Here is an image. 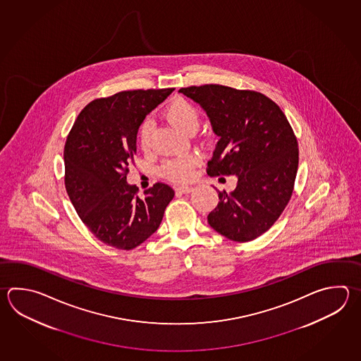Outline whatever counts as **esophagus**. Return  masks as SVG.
Listing matches in <instances>:
<instances>
[{"mask_svg": "<svg viewBox=\"0 0 361 361\" xmlns=\"http://www.w3.org/2000/svg\"><path fill=\"white\" fill-rule=\"evenodd\" d=\"M176 190L177 192L188 194V192H192V186H188V185H181V186H178V188H177Z\"/></svg>", "mask_w": 361, "mask_h": 361, "instance_id": "34e87169", "label": "esophagus"}]
</instances>
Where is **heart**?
I'll return each mask as SVG.
<instances>
[{
    "label": "heart",
    "mask_w": 361,
    "mask_h": 361,
    "mask_svg": "<svg viewBox=\"0 0 361 361\" xmlns=\"http://www.w3.org/2000/svg\"><path fill=\"white\" fill-rule=\"evenodd\" d=\"M166 116L169 121L180 128L183 133H189L197 130L199 126V111L190 102L185 99H175L166 109ZM153 122L145 119L139 130V141L144 150H147L152 144ZM198 158L195 155H183L171 158L163 164V175L175 181L189 180L192 175V169L197 166Z\"/></svg>",
    "instance_id": "1"
}]
</instances>
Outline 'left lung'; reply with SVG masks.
Segmentation results:
<instances>
[{"label": "left lung", "mask_w": 361, "mask_h": 361, "mask_svg": "<svg viewBox=\"0 0 361 361\" xmlns=\"http://www.w3.org/2000/svg\"><path fill=\"white\" fill-rule=\"evenodd\" d=\"M206 111L219 141L208 175H235L233 192H219L208 224L221 235L250 242L288 204L298 169V144L287 117L264 94L221 85L180 89Z\"/></svg>", "instance_id": "8db88e82"}]
</instances>
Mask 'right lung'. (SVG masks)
Returning <instances> with one entry per match:
<instances>
[{"label": "right lung", "mask_w": 361, "mask_h": 361, "mask_svg": "<svg viewBox=\"0 0 361 361\" xmlns=\"http://www.w3.org/2000/svg\"><path fill=\"white\" fill-rule=\"evenodd\" d=\"M173 89L135 90L83 108L64 147L66 189L80 219L103 243L133 250L153 235L175 192L157 183L139 198L127 183L141 123Z\"/></svg>", "instance_id": "obj_1"}]
</instances>
